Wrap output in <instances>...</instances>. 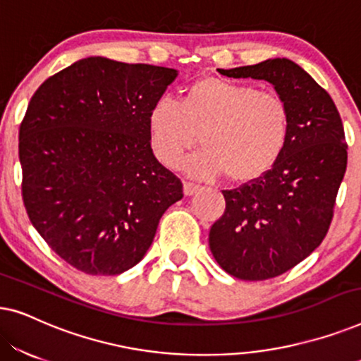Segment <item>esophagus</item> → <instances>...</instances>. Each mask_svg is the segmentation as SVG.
Here are the masks:
<instances>
[{"label": "esophagus", "instance_id": "1", "mask_svg": "<svg viewBox=\"0 0 361 361\" xmlns=\"http://www.w3.org/2000/svg\"><path fill=\"white\" fill-rule=\"evenodd\" d=\"M197 190H200L199 184H194V182H190V180L184 182V194L185 195H194Z\"/></svg>", "mask_w": 361, "mask_h": 361}]
</instances>
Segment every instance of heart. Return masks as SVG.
Segmentation results:
<instances>
[{"label":"heart","mask_w":361,"mask_h":361,"mask_svg":"<svg viewBox=\"0 0 361 361\" xmlns=\"http://www.w3.org/2000/svg\"><path fill=\"white\" fill-rule=\"evenodd\" d=\"M147 131L152 151L166 166L179 164L202 141L205 149L185 162L192 174L251 182L283 156L290 110L278 92L209 77L195 82L180 105L167 98L157 102Z\"/></svg>","instance_id":"1"}]
</instances>
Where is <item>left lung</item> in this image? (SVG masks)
<instances>
[{
  "mask_svg": "<svg viewBox=\"0 0 361 361\" xmlns=\"http://www.w3.org/2000/svg\"><path fill=\"white\" fill-rule=\"evenodd\" d=\"M219 72L273 83L290 110L283 156L259 179L221 190L225 212L209 233L212 255L226 273L264 281L294 268L322 243L347 171L348 146L332 98L289 59Z\"/></svg>",
  "mask_w": 361,
  "mask_h": 361,
  "instance_id": "left-lung-1",
  "label": "left lung"
}]
</instances>
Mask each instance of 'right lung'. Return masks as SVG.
<instances>
[{"mask_svg": "<svg viewBox=\"0 0 361 361\" xmlns=\"http://www.w3.org/2000/svg\"><path fill=\"white\" fill-rule=\"evenodd\" d=\"M177 71L87 57L49 77L19 126L23 202L52 251L87 274L140 263L182 182L156 159L147 116Z\"/></svg>", "mask_w": 361, "mask_h": 361, "instance_id": "1", "label": "right lung"}]
</instances>
